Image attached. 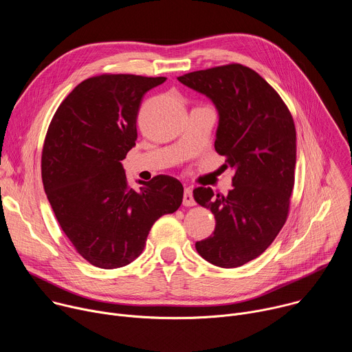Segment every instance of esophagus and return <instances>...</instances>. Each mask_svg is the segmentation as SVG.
<instances>
[{
    "label": "esophagus",
    "instance_id": "34e87169",
    "mask_svg": "<svg viewBox=\"0 0 352 352\" xmlns=\"http://www.w3.org/2000/svg\"><path fill=\"white\" fill-rule=\"evenodd\" d=\"M195 205V199L190 188H185L184 190V206H193Z\"/></svg>",
    "mask_w": 352,
    "mask_h": 352
}]
</instances>
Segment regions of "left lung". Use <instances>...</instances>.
Segmentation results:
<instances>
[{
    "label": "left lung",
    "instance_id": "1",
    "mask_svg": "<svg viewBox=\"0 0 352 352\" xmlns=\"http://www.w3.org/2000/svg\"><path fill=\"white\" fill-rule=\"evenodd\" d=\"M219 111L214 148L234 170L228 195L193 189L216 219L213 235L195 243L209 263L231 269L261 256L283 228L294 188L296 133L280 94L254 69L228 64L178 76Z\"/></svg>",
    "mask_w": 352,
    "mask_h": 352
}]
</instances>
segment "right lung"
Returning <instances> with one entry per match:
<instances>
[{"label":"right lung","mask_w":352,"mask_h":352,"mask_svg":"<svg viewBox=\"0 0 352 352\" xmlns=\"http://www.w3.org/2000/svg\"><path fill=\"white\" fill-rule=\"evenodd\" d=\"M167 78L103 74L80 82L57 109L41 153L50 205L76 252L100 269L129 265L150 228L182 204L170 175L128 184L121 162L135 146L144 93Z\"/></svg>","instance_id":"1"}]
</instances>
